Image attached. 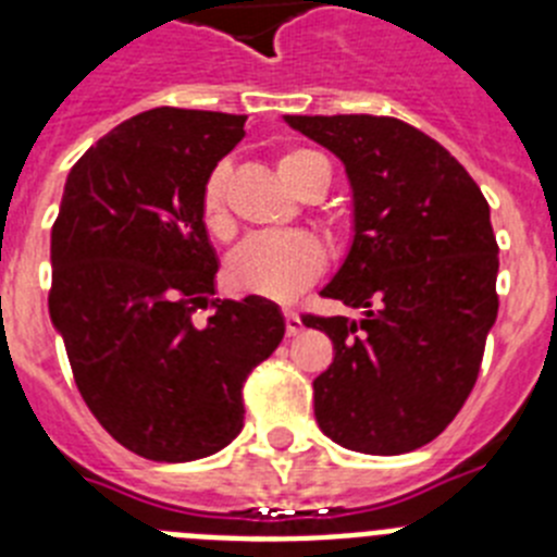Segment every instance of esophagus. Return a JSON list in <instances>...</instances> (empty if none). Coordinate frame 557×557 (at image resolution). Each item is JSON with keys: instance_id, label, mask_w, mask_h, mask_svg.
<instances>
[{"instance_id": "obj_1", "label": "esophagus", "mask_w": 557, "mask_h": 557, "mask_svg": "<svg viewBox=\"0 0 557 557\" xmlns=\"http://www.w3.org/2000/svg\"><path fill=\"white\" fill-rule=\"evenodd\" d=\"M284 326H287L289 337H295V334H301L304 321L298 318V312H293V309H284Z\"/></svg>"}]
</instances>
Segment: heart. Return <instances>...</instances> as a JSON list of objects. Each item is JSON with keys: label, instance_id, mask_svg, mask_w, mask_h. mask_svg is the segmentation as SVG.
<instances>
[{"label": "heart", "instance_id": "obj_1", "mask_svg": "<svg viewBox=\"0 0 557 557\" xmlns=\"http://www.w3.org/2000/svg\"><path fill=\"white\" fill-rule=\"evenodd\" d=\"M275 170L284 184L301 195H323L332 181V164L323 152L309 147H287L278 152ZM231 166L220 161L206 175L200 189V223L214 239H228L234 234L228 211ZM326 253L314 236L301 234H259L250 236L225 262V284L234 293L256 295L268 301H293L295 295L323 273Z\"/></svg>", "mask_w": 557, "mask_h": 557}]
</instances>
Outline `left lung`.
<instances>
[{"label":"left lung","mask_w":557,"mask_h":557,"mask_svg":"<svg viewBox=\"0 0 557 557\" xmlns=\"http://www.w3.org/2000/svg\"><path fill=\"white\" fill-rule=\"evenodd\" d=\"M346 164L354 245L323 298L366 309L301 314L334 343L312 382L314 418L334 444L405 455L435 441L466 405L496 321L499 245L460 161L393 116H287Z\"/></svg>","instance_id":"left-lung-1"}]
</instances>
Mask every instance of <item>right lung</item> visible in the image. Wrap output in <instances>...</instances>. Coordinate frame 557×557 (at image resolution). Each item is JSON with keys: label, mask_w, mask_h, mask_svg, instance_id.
Instances as JSON below:
<instances>
[{"label": "right lung", "mask_w": 557, "mask_h": 557, "mask_svg": "<svg viewBox=\"0 0 557 557\" xmlns=\"http://www.w3.org/2000/svg\"><path fill=\"white\" fill-rule=\"evenodd\" d=\"M243 125L172 106L136 113L72 166L52 225L49 314L77 391L108 435L147 460L228 446L250 371L284 337L275 304L214 298L200 189ZM206 306L212 318L195 324Z\"/></svg>", "instance_id": "add662e5"}]
</instances>
